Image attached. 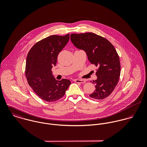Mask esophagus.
<instances>
[{
  "label": "esophagus",
  "instance_id": "esophagus-1",
  "mask_svg": "<svg viewBox=\"0 0 147 147\" xmlns=\"http://www.w3.org/2000/svg\"><path fill=\"white\" fill-rule=\"evenodd\" d=\"M74 81H75L76 83H79V84H83V83H85V80H80V79H75Z\"/></svg>",
  "mask_w": 147,
  "mask_h": 147
}]
</instances>
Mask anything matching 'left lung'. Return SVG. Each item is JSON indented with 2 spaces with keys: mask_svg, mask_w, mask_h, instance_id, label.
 Here are the masks:
<instances>
[{
  "mask_svg": "<svg viewBox=\"0 0 147 147\" xmlns=\"http://www.w3.org/2000/svg\"><path fill=\"white\" fill-rule=\"evenodd\" d=\"M74 45L86 53L89 61L98 67L96 90L89 96L96 100L108 97L118 84L121 74L119 56L113 45L105 38L93 33L71 34Z\"/></svg>",
  "mask_w": 147,
  "mask_h": 147,
  "instance_id": "left-lung-1",
  "label": "left lung"
}]
</instances>
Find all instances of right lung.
Listing matches in <instances>:
<instances>
[{
  "label": "right lung",
  "instance_id": "add662e5",
  "mask_svg": "<svg viewBox=\"0 0 147 147\" xmlns=\"http://www.w3.org/2000/svg\"><path fill=\"white\" fill-rule=\"evenodd\" d=\"M69 38V34L50 36L36 43L28 54L25 66L28 83L38 96L47 102L59 100L71 84L68 79L56 80L51 71Z\"/></svg>",
  "mask_w": 147,
  "mask_h": 147
}]
</instances>
